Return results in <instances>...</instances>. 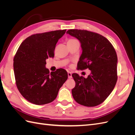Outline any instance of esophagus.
Returning a JSON list of instances; mask_svg holds the SVG:
<instances>
[{
    "label": "esophagus",
    "instance_id": "1",
    "mask_svg": "<svg viewBox=\"0 0 135 135\" xmlns=\"http://www.w3.org/2000/svg\"><path fill=\"white\" fill-rule=\"evenodd\" d=\"M68 78L69 79H71L72 78V74L70 72V71H68Z\"/></svg>",
    "mask_w": 135,
    "mask_h": 135
}]
</instances>
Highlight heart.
Segmentation results:
<instances>
[{
	"mask_svg": "<svg viewBox=\"0 0 135 135\" xmlns=\"http://www.w3.org/2000/svg\"><path fill=\"white\" fill-rule=\"evenodd\" d=\"M76 40V39H69V40H68V42H70V41H73V40Z\"/></svg>",
	"mask_w": 135,
	"mask_h": 135,
	"instance_id": "b5f03b06",
	"label": "heart"
}]
</instances>
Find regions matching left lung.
Listing matches in <instances>:
<instances>
[{
	"label": "left lung",
	"mask_w": 135,
	"mask_h": 135,
	"mask_svg": "<svg viewBox=\"0 0 135 135\" xmlns=\"http://www.w3.org/2000/svg\"><path fill=\"white\" fill-rule=\"evenodd\" d=\"M66 33L74 36L81 43L83 51L77 69H88L91 71L87 78L76 73L72 74L75 81V86L71 91L73 98L85 107H96L107 99L116 84V51L107 38L96 32L70 29Z\"/></svg>",
	"instance_id": "obj_1"
}]
</instances>
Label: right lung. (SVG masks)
Segmentation results:
<instances>
[{
	"label": "right lung",
	"mask_w": 135,
	"mask_h": 135,
	"mask_svg": "<svg viewBox=\"0 0 135 135\" xmlns=\"http://www.w3.org/2000/svg\"><path fill=\"white\" fill-rule=\"evenodd\" d=\"M66 30L32 35L23 40L13 59L16 84L28 101L35 105L50 103L68 79L67 71L58 69L50 73L46 59L54 57L56 43Z\"/></svg>",
	"instance_id": "obj_1"
}]
</instances>
